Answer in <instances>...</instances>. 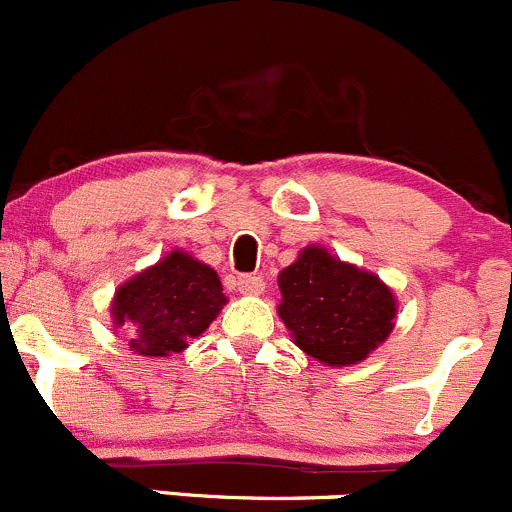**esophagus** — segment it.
I'll return each mask as SVG.
<instances>
[{
    "instance_id": "34e87169",
    "label": "esophagus",
    "mask_w": 512,
    "mask_h": 512,
    "mask_svg": "<svg viewBox=\"0 0 512 512\" xmlns=\"http://www.w3.org/2000/svg\"><path fill=\"white\" fill-rule=\"evenodd\" d=\"M237 292L240 294H262L265 292V280L260 275H240L237 277Z\"/></svg>"
}]
</instances>
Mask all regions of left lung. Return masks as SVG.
Wrapping results in <instances>:
<instances>
[{
    "label": "left lung",
    "instance_id": "8db88e82",
    "mask_svg": "<svg viewBox=\"0 0 512 512\" xmlns=\"http://www.w3.org/2000/svg\"><path fill=\"white\" fill-rule=\"evenodd\" d=\"M294 344L327 366L364 361L394 329L396 297L371 272L309 245L277 277Z\"/></svg>",
    "mask_w": 512,
    "mask_h": 512
}]
</instances>
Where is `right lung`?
<instances>
[{
    "mask_svg": "<svg viewBox=\"0 0 512 512\" xmlns=\"http://www.w3.org/2000/svg\"><path fill=\"white\" fill-rule=\"evenodd\" d=\"M225 302L218 272L188 252L173 250L116 289L111 317L116 327H133L131 352L168 356L200 337Z\"/></svg>",
    "mask_w": 512,
    "mask_h": 512,
    "instance_id": "right-lung-1",
    "label": "right lung"
}]
</instances>
